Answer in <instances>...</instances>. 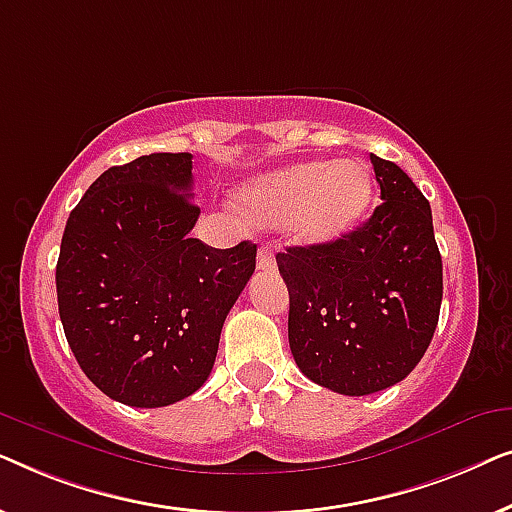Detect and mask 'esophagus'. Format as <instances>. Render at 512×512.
<instances>
[{
    "instance_id": "esophagus-1",
    "label": "esophagus",
    "mask_w": 512,
    "mask_h": 512,
    "mask_svg": "<svg viewBox=\"0 0 512 512\" xmlns=\"http://www.w3.org/2000/svg\"><path fill=\"white\" fill-rule=\"evenodd\" d=\"M256 265L261 272H272L277 268V258H275V249L268 247V244H263L261 249H258V256H256Z\"/></svg>"
}]
</instances>
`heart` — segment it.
<instances>
[{"mask_svg":"<svg viewBox=\"0 0 512 512\" xmlns=\"http://www.w3.org/2000/svg\"><path fill=\"white\" fill-rule=\"evenodd\" d=\"M373 198V174L359 160H310L265 172L242 188L244 216L263 226L289 223L298 242L321 247L345 237Z\"/></svg>","mask_w":512,"mask_h":512,"instance_id":"heart-1","label":"heart"}]
</instances>
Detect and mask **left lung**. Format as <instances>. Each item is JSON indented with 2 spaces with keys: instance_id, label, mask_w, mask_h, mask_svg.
Returning <instances> with one entry per match:
<instances>
[{
  "instance_id": "1",
  "label": "left lung",
  "mask_w": 512,
  "mask_h": 512,
  "mask_svg": "<svg viewBox=\"0 0 512 512\" xmlns=\"http://www.w3.org/2000/svg\"><path fill=\"white\" fill-rule=\"evenodd\" d=\"M384 200L370 219L321 247H289V345L319 387L366 396L422 361L443 300V261L429 200L391 160L370 153Z\"/></svg>"
}]
</instances>
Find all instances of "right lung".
<instances>
[{"mask_svg":"<svg viewBox=\"0 0 512 512\" xmlns=\"http://www.w3.org/2000/svg\"><path fill=\"white\" fill-rule=\"evenodd\" d=\"M191 153H151L100 174L69 214L55 286L90 382L132 408L191 396L212 373L223 321L256 270V244L191 233Z\"/></svg>","mask_w":512,"mask_h":512,"instance_id":"right-lung-1","label":"right lung"}]
</instances>
